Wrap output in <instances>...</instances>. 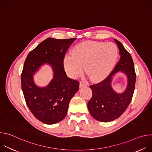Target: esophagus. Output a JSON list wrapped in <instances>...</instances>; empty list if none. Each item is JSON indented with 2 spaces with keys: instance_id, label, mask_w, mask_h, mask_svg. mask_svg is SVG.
Returning <instances> with one entry per match:
<instances>
[{
  "instance_id": "obj_1",
  "label": "esophagus",
  "mask_w": 152,
  "mask_h": 152,
  "mask_svg": "<svg viewBox=\"0 0 152 152\" xmlns=\"http://www.w3.org/2000/svg\"><path fill=\"white\" fill-rule=\"evenodd\" d=\"M80 88H83V87H85V86H86V83H85L84 82H80Z\"/></svg>"
}]
</instances>
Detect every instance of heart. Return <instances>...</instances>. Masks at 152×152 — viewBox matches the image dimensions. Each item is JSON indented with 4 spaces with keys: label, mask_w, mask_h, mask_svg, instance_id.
Listing matches in <instances>:
<instances>
[{
    "label": "heart",
    "mask_w": 152,
    "mask_h": 152,
    "mask_svg": "<svg viewBox=\"0 0 152 152\" xmlns=\"http://www.w3.org/2000/svg\"><path fill=\"white\" fill-rule=\"evenodd\" d=\"M118 49L112 42L86 41L79 43L64 58V67L67 74L77 77L85 70L91 79L106 77L113 70L118 58Z\"/></svg>",
    "instance_id": "heart-1"
}]
</instances>
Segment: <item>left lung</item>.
<instances>
[{
  "label": "left lung",
  "mask_w": 152,
  "mask_h": 152,
  "mask_svg": "<svg viewBox=\"0 0 152 152\" xmlns=\"http://www.w3.org/2000/svg\"><path fill=\"white\" fill-rule=\"evenodd\" d=\"M114 41L120 52L118 62L105 79L90 85L93 96L88 102V109L92 117L101 122L111 121L120 117L131 103L135 90L136 74L132 56L119 41ZM118 72L126 75L128 82L126 89L121 94L115 92L112 86L113 79Z\"/></svg>",
  "instance_id": "obj_1"
}]
</instances>
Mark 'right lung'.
Segmentation results:
<instances>
[{
  "instance_id": "obj_1",
  "label": "right lung",
  "mask_w": 152,
  "mask_h": 152,
  "mask_svg": "<svg viewBox=\"0 0 152 152\" xmlns=\"http://www.w3.org/2000/svg\"><path fill=\"white\" fill-rule=\"evenodd\" d=\"M76 38H48L29 52L21 75V88L27 106L33 115L47 124L62 121L69 103L79 90V82L67 77L63 61L67 49ZM49 64L53 78L44 88L37 86L33 75L41 66Z\"/></svg>"
}]
</instances>
